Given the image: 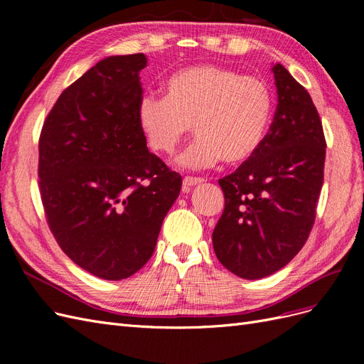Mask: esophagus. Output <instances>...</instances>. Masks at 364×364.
<instances>
[{
    "label": "esophagus",
    "instance_id": "1",
    "mask_svg": "<svg viewBox=\"0 0 364 364\" xmlns=\"http://www.w3.org/2000/svg\"><path fill=\"white\" fill-rule=\"evenodd\" d=\"M203 182H205L203 178H190V176H186V178H183V183H182L183 186H182V190L186 193V191H190L191 186L203 183Z\"/></svg>",
    "mask_w": 364,
    "mask_h": 364
}]
</instances>
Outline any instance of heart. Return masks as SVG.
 I'll return each instance as SVG.
<instances>
[{"instance_id": "obj_1", "label": "heart", "mask_w": 364, "mask_h": 364, "mask_svg": "<svg viewBox=\"0 0 364 364\" xmlns=\"http://www.w3.org/2000/svg\"><path fill=\"white\" fill-rule=\"evenodd\" d=\"M162 94L164 98H142L136 123L147 144L165 155H171L193 126L197 138L179 158L185 168L213 167L220 159L241 165L266 139L273 97L258 77L218 65H194L168 75Z\"/></svg>"}]
</instances>
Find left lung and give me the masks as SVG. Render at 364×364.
I'll list each match as a JSON object with an SVG mask.
<instances>
[{"instance_id":"obj_1","label":"left lung","mask_w":364,"mask_h":364,"mask_svg":"<svg viewBox=\"0 0 364 364\" xmlns=\"http://www.w3.org/2000/svg\"><path fill=\"white\" fill-rule=\"evenodd\" d=\"M278 106L257 155L218 181L225 211L213 232L218 261L243 279L266 278L302 249L323 183L326 142L310 94L281 63Z\"/></svg>"}]
</instances>
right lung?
I'll return each instance as SVG.
<instances>
[{
	"label": "right lung",
	"mask_w": 364,
	"mask_h": 364,
	"mask_svg": "<svg viewBox=\"0 0 364 364\" xmlns=\"http://www.w3.org/2000/svg\"><path fill=\"white\" fill-rule=\"evenodd\" d=\"M142 53L109 56L65 90L39 139L51 232L83 270L126 279L150 259L182 178L149 151L136 123Z\"/></svg>",
	"instance_id": "right-lung-1"
}]
</instances>
